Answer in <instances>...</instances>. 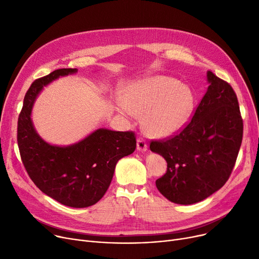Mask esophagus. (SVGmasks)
I'll list each match as a JSON object with an SVG mask.
<instances>
[{
	"label": "esophagus",
	"mask_w": 259,
	"mask_h": 259,
	"mask_svg": "<svg viewBox=\"0 0 259 259\" xmlns=\"http://www.w3.org/2000/svg\"><path fill=\"white\" fill-rule=\"evenodd\" d=\"M147 149H148V145H147L146 141L142 138L138 139V150L141 152H145V151H147Z\"/></svg>",
	"instance_id": "1"
}]
</instances>
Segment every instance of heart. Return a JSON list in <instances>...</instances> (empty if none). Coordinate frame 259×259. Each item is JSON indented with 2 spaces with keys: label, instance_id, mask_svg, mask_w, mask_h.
Here are the masks:
<instances>
[{
  "label": "heart",
  "instance_id": "b5f03b06",
  "mask_svg": "<svg viewBox=\"0 0 259 259\" xmlns=\"http://www.w3.org/2000/svg\"><path fill=\"white\" fill-rule=\"evenodd\" d=\"M124 114H144L143 127L152 138H165L181 131L192 117L195 95L179 79L166 75L148 77L130 85L124 93Z\"/></svg>",
  "mask_w": 259,
  "mask_h": 259
}]
</instances>
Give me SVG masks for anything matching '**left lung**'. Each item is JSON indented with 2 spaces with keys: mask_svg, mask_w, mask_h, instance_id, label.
<instances>
[{
  "mask_svg": "<svg viewBox=\"0 0 259 259\" xmlns=\"http://www.w3.org/2000/svg\"><path fill=\"white\" fill-rule=\"evenodd\" d=\"M207 80V92L184 130L150 144V150L167 161V172L155 182L156 188L179 205H192L219 191L230 178L242 141L234 90L211 71Z\"/></svg>",
  "mask_w": 259,
  "mask_h": 259,
  "instance_id": "obj_1",
  "label": "left lung"
}]
</instances>
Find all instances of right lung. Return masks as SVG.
Returning a JSON list of instances; mask_svg holds the SVG:
<instances>
[{
  "label": "right lung",
  "mask_w": 259,
  "mask_h": 259,
  "mask_svg": "<svg viewBox=\"0 0 259 259\" xmlns=\"http://www.w3.org/2000/svg\"><path fill=\"white\" fill-rule=\"evenodd\" d=\"M76 72L64 68L33 81L19 116L18 145L24 167L40 191L62 205L86 208L104 196L117 161L134 152L137 140L131 131L106 128L68 146L51 145L39 137L31 119L38 94L53 80Z\"/></svg>",
  "instance_id": "add662e5"
}]
</instances>
